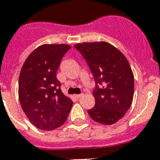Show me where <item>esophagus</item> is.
<instances>
[{"label":"esophagus","instance_id":"esophagus-1","mask_svg":"<svg viewBox=\"0 0 160 160\" xmlns=\"http://www.w3.org/2000/svg\"><path fill=\"white\" fill-rule=\"evenodd\" d=\"M82 96H83V93H80V94H76V95H75V97H76V98L79 99V98H81Z\"/></svg>","mask_w":160,"mask_h":160}]
</instances>
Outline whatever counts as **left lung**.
Masks as SVG:
<instances>
[{"mask_svg":"<svg viewBox=\"0 0 160 160\" xmlns=\"http://www.w3.org/2000/svg\"><path fill=\"white\" fill-rule=\"evenodd\" d=\"M86 61L95 81V105L88 113L94 122L112 125L122 118L132 105L134 76L125 56L106 42L75 45Z\"/></svg>","mask_w":160,"mask_h":160,"instance_id":"obj_1","label":"left lung"}]
</instances>
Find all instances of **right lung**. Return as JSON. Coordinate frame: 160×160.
I'll list each match as a JSON object with an SVG mask.
<instances>
[{
	"label": "right lung",
	"instance_id": "add662e5",
	"mask_svg": "<svg viewBox=\"0 0 160 160\" xmlns=\"http://www.w3.org/2000/svg\"><path fill=\"white\" fill-rule=\"evenodd\" d=\"M71 47L44 44L24 62L19 78V98L23 111L38 129L52 131L67 121L73 102L61 90L56 74Z\"/></svg>",
	"mask_w": 160,
	"mask_h": 160
}]
</instances>
